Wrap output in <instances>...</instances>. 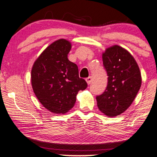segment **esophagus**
<instances>
[{
	"mask_svg": "<svg viewBox=\"0 0 157 157\" xmlns=\"http://www.w3.org/2000/svg\"><path fill=\"white\" fill-rule=\"evenodd\" d=\"M86 82H87L88 84H90L91 82V80H92V77H87V78L86 79Z\"/></svg>",
	"mask_w": 157,
	"mask_h": 157,
	"instance_id": "esophagus-1",
	"label": "esophagus"
}]
</instances>
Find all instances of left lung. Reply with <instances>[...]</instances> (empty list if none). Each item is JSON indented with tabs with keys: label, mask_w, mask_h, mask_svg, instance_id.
I'll return each mask as SVG.
<instances>
[{
	"label": "left lung",
	"mask_w": 157,
	"mask_h": 157,
	"mask_svg": "<svg viewBox=\"0 0 157 157\" xmlns=\"http://www.w3.org/2000/svg\"><path fill=\"white\" fill-rule=\"evenodd\" d=\"M102 62L109 77L105 91L96 97L97 106L112 117L123 113L134 100L141 87V73L133 56L117 45L106 48Z\"/></svg>",
	"instance_id": "obj_1"
}]
</instances>
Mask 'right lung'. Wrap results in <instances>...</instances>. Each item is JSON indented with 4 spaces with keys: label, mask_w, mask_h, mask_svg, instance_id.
<instances>
[{
    "label": "right lung",
    "mask_w": 157,
    "mask_h": 157,
    "mask_svg": "<svg viewBox=\"0 0 157 157\" xmlns=\"http://www.w3.org/2000/svg\"><path fill=\"white\" fill-rule=\"evenodd\" d=\"M71 43L60 39L52 43L34 63L32 86L43 105L55 113H65L72 109L79 91L87 82L79 77L78 67L68 59Z\"/></svg>",
    "instance_id": "right-lung-1"
}]
</instances>
